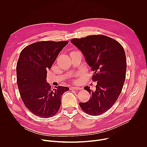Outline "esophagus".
Wrapping results in <instances>:
<instances>
[{
    "label": "esophagus",
    "mask_w": 147,
    "mask_h": 147,
    "mask_svg": "<svg viewBox=\"0 0 147 147\" xmlns=\"http://www.w3.org/2000/svg\"><path fill=\"white\" fill-rule=\"evenodd\" d=\"M70 90H81V88H80V87H70Z\"/></svg>",
    "instance_id": "esophagus-1"
}]
</instances>
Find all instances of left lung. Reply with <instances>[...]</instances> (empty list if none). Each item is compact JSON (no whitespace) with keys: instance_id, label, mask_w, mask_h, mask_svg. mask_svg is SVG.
Listing matches in <instances>:
<instances>
[{"instance_id":"left-lung-1","label":"left lung","mask_w":147,"mask_h":147,"mask_svg":"<svg viewBox=\"0 0 147 147\" xmlns=\"http://www.w3.org/2000/svg\"><path fill=\"white\" fill-rule=\"evenodd\" d=\"M71 42L81 51L94 72L92 80L97 81L94 91L84 87L91 97L80 102V107L90 115H102L113 105L121 92L127 69L124 50L117 41L102 35L74 38Z\"/></svg>"}]
</instances>
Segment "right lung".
Instances as JSON below:
<instances>
[{
    "label": "right lung",
    "instance_id": "right-lung-1",
    "mask_svg": "<svg viewBox=\"0 0 147 147\" xmlns=\"http://www.w3.org/2000/svg\"><path fill=\"white\" fill-rule=\"evenodd\" d=\"M69 41H40L21 52L16 67L17 83L21 98L35 115L51 117L59 110L61 96L69 87L52 89L47 82V71Z\"/></svg>",
    "mask_w": 147,
    "mask_h": 147
}]
</instances>
